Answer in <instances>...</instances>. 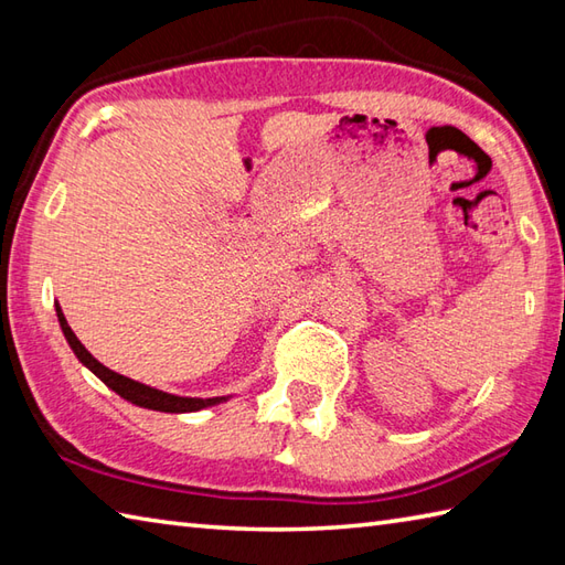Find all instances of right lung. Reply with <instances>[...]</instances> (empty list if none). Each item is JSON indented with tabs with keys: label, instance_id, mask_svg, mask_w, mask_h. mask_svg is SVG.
Instances as JSON below:
<instances>
[{
	"label": "right lung",
	"instance_id": "obj_1",
	"mask_svg": "<svg viewBox=\"0 0 565 565\" xmlns=\"http://www.w3.org/2000/svg\"><path fill=\"white\" fill-rule=\"evenodd\" d=\"M57 310V320H60V328H63V334L67 344L72 347V352L79 359V362L87 366L94 376H99L106 386L111 391H116L121 398H126L128 403L140 405V407H148V411H160V413H194V411H203V407L209 405H218L227 398H184V395H172V393H164L158 388H150L146 383H138L128 376L116 374V371L106 369L102 362H97L87 350H84V344L77 340V334L72 332V328L67 326V320L63 316V310L55 303Z\"/></svg>",
	"mask_w": 565,
	"mask_h": 565
}]
</instances>
